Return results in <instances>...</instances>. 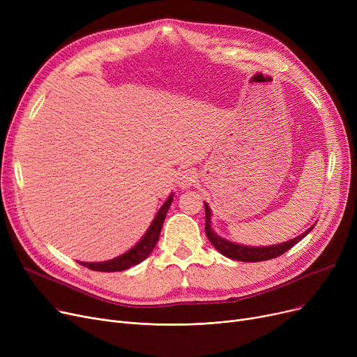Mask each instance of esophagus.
<instances>
[{
    "instance_id": "34e87169",
    "label": "esophagus",
    "mask_w": 357,
    "mask_h": 357,
    "mask_svg": "<svg viewBox=\"0 0 357 357\" xmlns=\"http://www.w3.org/2000/svg\"><path fill=\"white\" fill-rule=\"evenodd\" d=\"M197 182V174L192 171V169H185L179 175H178V183L181 188H190L192 183Z\"/></svg>"
}]
</instances>
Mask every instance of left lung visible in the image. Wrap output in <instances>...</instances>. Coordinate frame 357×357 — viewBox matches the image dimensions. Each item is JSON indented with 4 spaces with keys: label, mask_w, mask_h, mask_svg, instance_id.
Listing matches in <instances>:
<instances>
[{
    "label": "left lung",
    "mask_w": 357,
    "mask_h": 357,
    "mask_svg": "<svg viewBox=\"0 0 357 357\" xmlns=\"http://www.w3.org/2000/svg\"><path fill=\"white\" fill-rule=\"evenodd\" d=\"M205 208V233H207L208 240L211 241V245L226 257H230L233 260H240V261H264V260H269L273 257H278L280 255H284L285 252H288L291 248H294L298 241H301L312 229L310 227L307 231H304L303 234L296 236L292 240H288L285 243H280V245H273V246H264V248H252V246H241L237 245V243L229 241L226 238L220 237L218 234L214 233V230L211 229V210L208 207V204H204Z\"/></svg>",
    "instance_id": "obj_1"
}]
</instances>
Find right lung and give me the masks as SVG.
<instances>
[{
  "instance_id": "1",
  "label": "right lung",
  "mask_w": 357,
  "mask_h": 357,
  "mask_svg": "<svg viewBox=\"0 0 357 357\" xmlns=\"http://www.w3.org/2000/svg\"><path fill=\"white\" fill-rule=\"evenodd\" d=\"M172 201H174V194L167 197V199L165 201V204L158 211L155 220L152 221V224H150V227L147 229L146 234L142 237V240L135 248H131L128 252L123 253L119 257L111 259V260L91 261V264L89 261H79V265L91 269V271H98V272H120V271H126L135 265H139L140 261H143L155 249L156 243L159 240V236H160V230L163 226L166 213H167L169 207H171Z\"/></svg>"
}]
</instances>
